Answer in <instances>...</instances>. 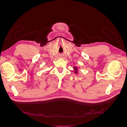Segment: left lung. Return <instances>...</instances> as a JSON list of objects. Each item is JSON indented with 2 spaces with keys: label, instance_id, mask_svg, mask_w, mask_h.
Listing matches in <instances>:
<instances>
[{
  "label": "left lung",
  "instance_id": "obj_1",
  "mask_svg": "<svg viewBox=\"0 0 127 127\" xmlns=\"http://www.w3.org/2000/svg\"><path fill=\"white\" fill-rule=\"evenodd\" d=\"M73 68H74V72L75 73H76V74H77L78 73V67H73Z\"/></svg>",
  "mask_w": 127,
  "mask_h": 127
}]
</instances>
